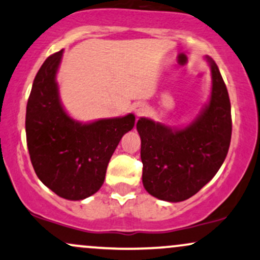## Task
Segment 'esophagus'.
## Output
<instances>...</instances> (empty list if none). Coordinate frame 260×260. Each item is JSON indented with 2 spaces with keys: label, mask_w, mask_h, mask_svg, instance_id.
Here are the masks:
<instances>
[{
  "label": "esophagus",
  "mask_w": 260,
  "mask_h": 260,
  "mask_svg": "<svg viewBox=\"0 0 260 260\" xmlns=\"http://www.w3.org/2000/svg\"><path fill=\"white\" fill-rule=\"evenodd\" d=\"M147 110H148V107L144 103H139V104H137L136 106H134V112H136L137 116L144 115V113L147 112Z\"/></svg>",
  "instance_id": "34e87169"
}]
</instances>
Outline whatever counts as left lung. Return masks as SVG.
I'll use <instances>...</instances> for the list:
<instances>
[{"label":"left lung","instance_id":"obj_1","mask_svg":"<svg viewBox=\"0 0 260 260\" xmlns=\"http://www.w3.org/2000/svg\"><path fill=\"white\" fill-rule=\"evenodd\" d=\"M211 70V95L201 115L177 128L142 117L137 122L142 147L143 186L161 201L177 203L194 196L221 168L231 142V104L219 68Z\"/></svg>","mask_w":260,"mask_h":260}]
</instances>
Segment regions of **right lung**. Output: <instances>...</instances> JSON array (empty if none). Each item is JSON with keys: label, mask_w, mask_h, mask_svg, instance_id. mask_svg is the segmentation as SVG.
Here are the masks:
<instances>
[{"label": "right lung", "mask_w": 260, "mask_h": 260, "mask_svg": "<svg viewBox=\"0 0 260 260\" xmlns=\"http://www.w3.org/2000/svg\"><path fill=\"white\" fill-rule=\"evenodd\" d=\"M62 53L49 56L35 77L26 104L25 132L35 174L52 192L70 201L96 193L123 134L134 127L133 113L80 123L59 100L56 74Z\"/></svg>", "instance_id": "1"}]
</instances>
